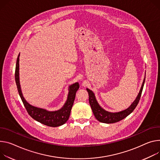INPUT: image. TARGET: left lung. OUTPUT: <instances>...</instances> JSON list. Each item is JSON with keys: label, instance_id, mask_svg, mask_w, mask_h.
Listing matches in <instances>:
<instances>
[{"label": "left lung", "instance_id": "1", "mask_svg": "<svg viewBox=\"0 0 160 160\" xmlns=\"http://www.w3.org/2000/svg\"><path fill=\"white\" fill-rule=\"evenodd\" d=\"M145 80H146V77L144 78L138 95L136 98V99L135 100L134 102L132 103V105H131L128 109L120 112H117V113H111L103 110L98 103L93 92L89 90V89H87V91H88L89 93V104L91 107L92 110L96 119L101 122L110 124V123L119 122L122 120L123 119H124L125 118H126L128 115H129L135 110V108H136V107L137 106L139 102L141 94H142V92L143 90Z\"/></svg>", "mask_w": 160, "mask_h": 160}]
</instances>
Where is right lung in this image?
<instances>
[{
  "label": "right lung",
  "mask_w": 160,
  "mask_h": 160,
  "mask_svg": "<svg viewBox=\"0 0 160 160\" xmlns=\"http://www.w3.org/2000/svg\"><path fill=\"white\" fill-rule=\"evenodd\" d=\"M19 55L17 57L16 64L15 81L19 95L28 115L34 120L48 126L57 127L64 124L69 118L71 108L75 99L76 92L80 87L79 83H75L69 86V92L66 103L61 110L55 112H49L44 109L33 107L25 101L21 91L19 82Z\"/></svg>",
  "instance_id": "add662e5"
}]
</instances>
